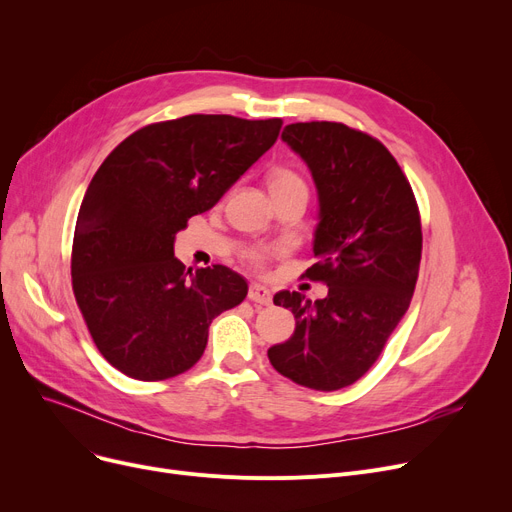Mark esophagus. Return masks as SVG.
<instances>
[{
    "mask_svg": "<svg viewBox=\"0 0 512 512\" xmlns=\"http://www.w3.org/2000/svg\"><path fill=\"white\" fill-rule=\"evenodd\" d=\"M249 301H253L257 305H270L272 303V292L267 290L265 286L251 284V288H249Z\"/></svg>",
    "mask_w": 512,
    "mask_h": 512,
    "instance_id": "obj_1",
    "label": "esophagus"
}]
</instances>
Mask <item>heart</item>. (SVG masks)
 Returning a JSON list of instances; mask_svg holds the SVG:
<instances>
[{"instance_id": "1", "label": "heart", "mask_w": 512, "mask_h": 512, "mask_svg": "<svg viewBox=\"0 0 512 512\" xmlns=\"http://www.w3.org/2000/svg\"><path fill=\"white\" fill-rule=\"evenodd\" d=\"M270 188H272V193L292 191V188H305V191H307L303 178L297 172H292L288 168L272 170V174H270ZM272 255H274V251H270V249H257V251H251L247 255V261H249V265L253 267V270L261 272L263 267H265V263L270 261Z\"/></svg>"}]
</instances>
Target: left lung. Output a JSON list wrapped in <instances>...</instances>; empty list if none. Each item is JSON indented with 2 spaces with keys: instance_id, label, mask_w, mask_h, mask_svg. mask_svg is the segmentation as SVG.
Instances as JSON below:
<instances>
[{
  "instance_id": "obj_1",
  "label": "left lung",
  "mask_w": 512,
  "mask_h": 512,
  "mask_svg": "<svg viewBox=\"0 0 512 512\" xmlns=\"http://www.w3.org/2000/svg\"><path fill=\"white\" fill-rule=\"evenodd\" d=\"M282 139L317 186V261L303 276L324 282L328 297L313 303L280 290L274 303L292 311L297 328L267 357L294 384L332 392L363 378L411 305L423 242L419 207L392 153L361 130L297 122Z\"/></svg>"
}]
</instances>
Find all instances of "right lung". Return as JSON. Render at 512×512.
I'll use <instances>...</instances> for the list:
<instances>
[{
  "label": "right lung",
  "instance_id": "right-lung-1",
  "mask_svg": "<svg viewBox=\"0 0 512 512\" xmlns=\"http://www.w3.org/2000/svg\"><path fill=\"white\" fill-rule=\"evenodd\" d=\"M280 118L193 114L132 132L95 172L72 242V290L95 346L128 378L159 382L203 355L211 321L247 280L174 257V236L270 149Z\"/></svg>",
  "mask_w": 512,
  "mask_h": 512
}]
</instances>
